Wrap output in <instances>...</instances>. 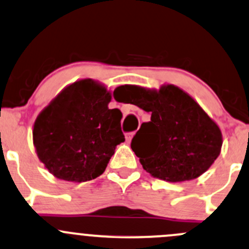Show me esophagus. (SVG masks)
I'll list each match as a JSON object with an SVG mask.
<instances>
[{
    "mask_svg": "<svg viewBox=\"0 0 249 249\" xmlns=\"http://www.w3.org/2000/svg\"><path fill=\"white\" fill-rule=\"evenodd\" d=\"M133 135H135V132H127V133H125V138H126V142H131Z\"/></svg>",
    "mask_w": 249,
    "mask_h": 249,
    "instance_id": "1",
    "label": "esophagus"
}]
</instances>
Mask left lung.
I'll return each mask as SVG.
<instances>
[{
  "mask_svg": "<svg viewBox=\"0 0 249 249\" xmlns=\"http://www.w3.org/2000/svg\"><path fill=\"white\" fill-rule=\"evenodd\" d=\"M125 88L131 94L130 104L151 113L131 141L143 168L171 182L196 179L208 171L221 153L222 133L199 105L173 85L159 91Z\"/></svg>",
  "mask_w": 249,
  "mask_h": 249,
  "instance_id": "8db88e82",
  "label": "left lung"
}]
</instances>
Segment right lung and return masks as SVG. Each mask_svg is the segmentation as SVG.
Here are the masks:
<instances>
[{
  "label": "right lung",
  "mask_w": 249,
  "mask_h": 249,
  "mask_svg": "<svg viewBox=\"0 0 249 249\" xmlns=\"http://www.w3.org/2000/svg\"><path fill=\"white\" fill-rule=\"evenodd\" d=\"M111 93L95 81L64 88L41 111L33 127V144L50 173L67 181H89L101 175L124 142L122 112L109 109Z\"/></svg>",
  "instance_id": "1"
}]
</instances>
